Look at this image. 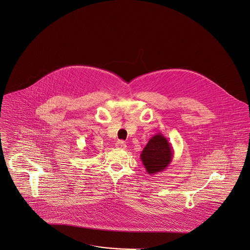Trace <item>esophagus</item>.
<instances>
[{
  "mask_svg": "<svg viewBox=\"0 0 250 250\" xmlns=\"http://www.w3.org/2000/svg\"><path fill=\"white\" fill-rule=\"evenodd\" d=\"M116 148L118 149H121V150H125L126 148V144L122 141V140H119L117 143H116Z\"/></svg>",
  "mask_w": 250,
  "mask_h": 250,
  "instance_id": "esophagus-1",
  "label": "esophagus"
}]
</instances>
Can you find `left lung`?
I'll list each match as a JSON object with an SVG mask.
<instances>
[{
    "instance_id": "obj_1",
    "label": "left lung",
    "mask_w": 250,
    "mask_h": 250,
    "mask_svg": "<svg viewBox=\"0 0 250 250\" xmlns=\"http://www.w3.org/2000/svg\"><path fill=\"white\" fill-rule=\"evenodd\" d=\"M173 148L163 134L153 135L143 149L140 158L149 175L164 171L172 162Z\"/></svg>"
}]
</instances>
